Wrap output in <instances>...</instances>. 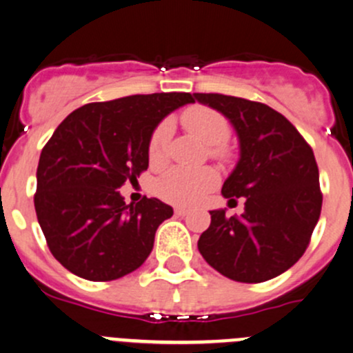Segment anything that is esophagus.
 Listing matches in <instances>:
<instances>
[{
  "label": "esophagus",
  "instance_id": "obj_1",
  "mask_svg": "<svg viewBox=\"0 0 353 353\" xmlns=\"http://www.w3.org/2000/svg\"><path fill=\"white\" fill-rule=\"evenodd\" d=\"M174 212H176L177 216H184L188 213V208H184V206H176V208H174Z\"/></svg>",
  "mask_w": 353,
  "mask_h": 353
}]
</instances>
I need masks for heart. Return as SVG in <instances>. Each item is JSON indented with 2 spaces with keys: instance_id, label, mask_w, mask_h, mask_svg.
<instances>
[{
  "instance_id": "b5f03b06",
  "label": "heart",
  "mask_w": 353,
  "mask_h": 353,
  "mask_svg": "<svg viewBox=\"0 0 353 353\" xmlns=\"http://www.w3.org/2000/svg\"><path fill=\"white\" fill-rule=\"evenodd\" d=\"M184 128L196 134L199 140L205 141L210 147V154L215 159H227L229 152L225 148L227 138L230 137V124L223 114L219 110L205 108V105H193L183 112ZM169 121H162L152 133L148 141V157L154 163H162L167 154V145L170 140ZM219 183V176L213 169H170L163 174L155 184V191L160 198L174 205H193L205 196L215 184Z\"/></svg>"
}]
</instances>
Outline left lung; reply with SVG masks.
Wrapping results in <instances>:
<instances>
[{"instance_id": "obj_1", "label": "left lung", "mask_w": 353, "mask_h": 353, "mask_svg": "<svg viewBox=\"0 0 353 353\" xmlns=\"http://www.w3.org/2000/svg\"><path fill=\"white\" fill-rule=\"evenodd\" d=\"M236 130L241 157L222 186L229 201L245 198L243 215L212 210L198 249L223 276L259 283L299 261L321 215L323 194L312 148L294 124L261 102L194 94Z\"/></svg>"}]
</instances>
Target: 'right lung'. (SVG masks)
<instances>
[{
  "label": "right lung",
  "instance_id": "right-lung-1",
  "mask_svg": "<svg viewBox=\"0 0 353 353\" xmlns=\"http://www.w3.org/2000/svg\"><path fill=\"white\" fill-rule=\"evenodd\" d=\"M191 102L186 92L92 102L56 128L39 159L34 205L49 251L66 270L109 282L143 265L174 212L157 198L126 205L117 190L148 169L160 121Z\"/></svg>",
  "mask_w": 353,
  "mask_h": 353
}]
</instances>
